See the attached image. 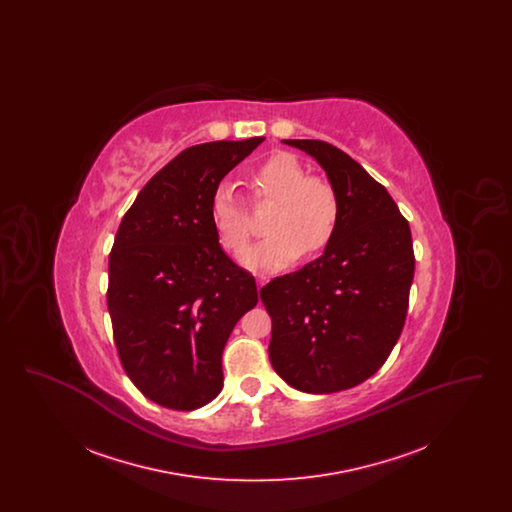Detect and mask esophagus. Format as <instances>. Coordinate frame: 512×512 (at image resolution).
I'll return each mask as SVG.
<instances>
[{
  "label": "esophagus",
  "instance_id": "1",
  "mask_svg": "<svg viewBox=\"0 0 512 512\" xmlns=\"http://www.w3.org/2000/svg\"><path fill=\"white\" fill-rule=\"evenodd\" d=\"M267 282L268 276H265V274H259V276H257V288H259V290H261V288H263Z\"/></svg>",
  "mask_w": 512,
  "mask_h": 512
}]
</instances>
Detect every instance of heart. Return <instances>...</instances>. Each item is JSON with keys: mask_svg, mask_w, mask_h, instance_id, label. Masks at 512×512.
Returning <instances> with one entry per match:
<instances>
[{"mask_svg": "<svg viewBox=\"0 0 512 512\" xmlns=\"http://www.w3.org/2000/svg\"><path fill=\"white\" fill-rule=\"evenodd\" d=\"M257 201H274L278 209L268 220L270 236L247 247L240 263L253 272H276L293 265L305 251L322 253L332 244L340 224V197L330 182L311 176L290 153H276L251 174ZM211 222L220 244L240 253L251 234L253 220L244 199L232 184H220L211 199Z\"/></svg>", "mask_w": 512, "mask_h": 512, "instance_id": "obj_1", "label": "heart"}]
</instances>
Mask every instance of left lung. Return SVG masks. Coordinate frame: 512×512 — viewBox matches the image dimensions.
Segmentation results:
<instances>
[{
	"label": "left lung",
	"instance_id": "left-lung-1",
	"mask_svg": "<svg viewBox=\"0 0 512 512\" xmlns=\"http://www.w3.org/2000/svg\"><path fill=\"white\" fill-rule=\"evenodd\" d=\"M311 155L340 197V224L324 253L268 282V357L305 393L359 386L399 340L414 276L413 238L388 190L338 147L282 140Z\"/></svg>",
	"mask_w": 512,
	"mask_h": 512
}]
</instances>
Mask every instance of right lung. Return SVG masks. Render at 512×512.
Returning a JSON list of instances; mask_svg holds the SVG:
<instances>
[{"instance_id": "obj_1", "label": "right lung", "mask_w": 512, "mask_h": 512, "mask_svg": "<svg viewBox=\"0 0 512 512\" xmlns=\"http://www.w3.org/2000/svg\"><path fill=\"white\" fill-rule=\"evenodd\" d=\"M263 140L184 149L119 226L107 288L113 336L128 378L161 407L194 411L219 395L224 345L259 301L255 278L220 247L211 199Z\"/></svg>"}]
</instances>
